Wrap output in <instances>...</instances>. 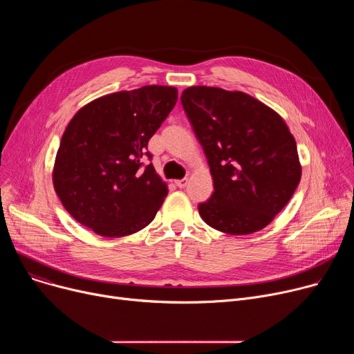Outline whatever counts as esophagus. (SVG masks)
<instances>
[{
    "label": "esophagus",
    "instance_id": "esophagus-1",
    "mask_svg": "<svg viewBox=\"0 0 354 354\" xmlns=\"http://www.w3.org/2000/svg\"><path fill=\"white\" fill-rule=\"evenodd\" d=\"M188 178H183V179H178V180H175V185L178 188H185L188 185Z\"/></svg>",
    "mask_w": 354,
    "mask_h": 354
}]
</instances>
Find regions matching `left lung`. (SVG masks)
I'll list each match as a JSON object with an SVG mask.
<instances>
[{"mask_svg": "<svg viewBox=\"0 0 354 354\" xmlns=\"http://www.w3.org/2000/svg\"><path fill=\"white\" fill-rule=\"evenodd\" d=\"M180 100L214 180V194L199 203V215L230 235L266 228L301 179L287 123L275 110L238 90L192 86L182 91Z\"/></svg>", "mask_w": 354, "mask_h": 354, "instance_id": "obj_1", "label": "left lung"}]
</instances>
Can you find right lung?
Masks as SVG:
<instances>
[{
	"label": "right lung",
	"instance_id": "obj_1",
	"mask_svg": "<svg viewBox=\"0 0 354 354\" xmlns=\"http://www.w3.org/2000/svg\"><path fill=\"white\" fill-rule=\"evenodd\" d=\"M176 100V87L152 84L97 97L73 116L55 155L53 185L79 224L120 238L153 221L167 185L152 163L140 167V158Z\"/></svg>",
	"mask_w": 354,
	"mask_h": 354
}]
</instances>
